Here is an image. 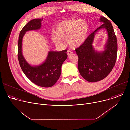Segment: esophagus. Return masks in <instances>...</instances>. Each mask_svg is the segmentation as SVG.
<instances>
[{
	"label": "esophagus",
	"mask_w": 130,
	"mask_h": 130,
	"mask_svg": "<svg viewBox=\"0 0 130 130\" xmlns=\"http://www.w3.org/2000/svg\"><path fill=\"white\" fill-rule=\"evenodd\" d=\"M72 51H71L70 50H68L67 51V55H68V57L70 56V55L72 54Z\"/></svg>",
	"instance_id": "obj_1"
}]
</instances>
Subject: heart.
<instances>
[{
    "label": "heart",
    "mask_w": 130,
    "mask_h": 130,
    "mask_svg": "<svg viewBox=\"0 0 130 130\" xmlns=\"http://www.w3.org/2000/svg\"><path fill=\"white\" fill-rule=\"evenodd\" d=\"M88 24L83 19H70L59 23L51 33V39L56 45H62L63 39L66 38L68 44L72 47L81 45L86 40Z\"/></svg>",
    "instance_id": "b5f03b06"
}]
</instances>
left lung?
<instances>
[{
    "mask_svg": "<svg viewBox=\"0 0 130 130\" xmlns=\"http://www.w3.org/2000/svg\"><path fill=\"white\" fill-rule=\"evenodd\" d=\"M100 21L103 24L75 49L79 57L78 65L80 75L90 82L101 81L106 78L112 71L117 59V42L112 24L104 16L100 17ZM103 28L107 30L109 38L105 50L100 53L94 50L92 44L95 32Z\"/></svg>",
    "mask_w": 130,
    "mask_h": 130,
    "instance_id": "1",
    "label": "left lung"
}]
</instances>
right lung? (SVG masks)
<instances>
[{
  "label": "right lung",
  "mask_w": 130,
  "mask_h": 130,
  "mask_svg": "<svg viewBox=\"0 0 130 130\" xmlns=\"http://www.w3.org/2000/svg\"><path fill=\"white\" fill-rule=\"evenodd\" d=\"M43 20V18L33 19L22 29L18 38L17 57L23 71L31 81L40 86L50 87L54 85L60 77L62 65L67 58V50L49 51L46 61L38 66L30 65L25 60L22 52V40L25 33L30 30L40 29Z\"/></svg>",
  "instance_id": "1"
}]
</instances>
